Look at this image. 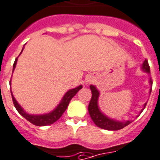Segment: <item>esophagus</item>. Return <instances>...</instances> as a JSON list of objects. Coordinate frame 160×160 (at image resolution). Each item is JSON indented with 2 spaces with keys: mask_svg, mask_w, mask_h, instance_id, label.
<instances>
[{
  "mask_svg": "<svg viewBox=\"0 0 160 160\" xmlns=\"http://www.w3.org/2000/svg\"><path fill=\"white\" fill-rule=\"evenodd\" d=\"M93 80H94V79L93 78H88V79H87V83H90V82H93Z\"/></svg>",
  "mask_w": 160,
  "mask_h": 160,
  "instance_id": "34e87169",
  "label": "esophagus"
}]
</instances>
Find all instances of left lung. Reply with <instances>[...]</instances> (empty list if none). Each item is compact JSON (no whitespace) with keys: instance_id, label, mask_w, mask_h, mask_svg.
I'll return each instance as SVG.
<instances>
[{"instance_id":"obj_1","label":"left lung","mask_w":160,"mask_h":160,"mask_svg":"<svg viewBox=\"0 0 160 160\" xmlns=\"http://www.w3.org/2000/svg\"><path fill=\"white\" fill-rule=\"evenodd\" d=\"M142 69L143 72H147L148 74L150 73V67H149L148 62L147 59H145L144 62L142 63ZM149 83L151 85L152 84L151 78L149 80ZM89 88L91 89L92 97L90 102L88 104V113L96 126L100 127L101 129H107V130H118V129H123L127 125H129V123L132 122L131 120L119 121V120L113 119V118L107 117V115L103 113L99 108V105H98V100H99V96H100L99 90L94 85H90ZM151 91H152V88H150L149 94H151ZM146 105H147V102L143 105V108L140 111V113H142V111L144 110Z\"/></svg>"}]
</instances>
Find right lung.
<instances>
[{"label": "right lung", "mask_w": 160, "mask_h": 160, "mask_svg": "<svg viewBox=\"0 0 160 160\" xmlns=\"http://www.w3.org/2000/svg\"><path fill=\"white\" fill-rule=\"evenodd\" d=\"M23 50H24V48L22 49L21 53L23 52ZM18 58V57H17V59H15L14 64H13V68H12V72L14 71L15 67H16ZM10 84H11V80H10ZM82 88V85H79L78 87H77V88H72V89L68 90V91L65 94V95L63 96L62 100L60 101L59 104L58 105L52 112H50L48 113L39 114V115H34V114L27 113V112L22 108V107H21L20 105L18 104V101L15 100L14 96L12 95V91L11 94L15 108L17 109V111L19 112V114H20L21 116H23V117H24L25 119H27L30 123H33L34 125H37V126H46V125H50V124H52V123H53L54 122H56L57 120L59 119V118L62 116V114L65 112V111L66 110V108L68 107V105L69 103H70L71 100H72V98H73V96H74Z\"/></svg>", "instance_id": "obj_1"}]
</instances>
